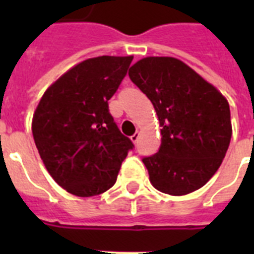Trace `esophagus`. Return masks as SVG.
Segmentation results:
<instances>
[{
	"label": "esophagus",
	"instance_id": "esophagus-1",
	"mask_svg": "<svg viewBox=\"0 0 254 254\" xmlns=\"http://www.w3.org/2000/svg\"><path fill=\"white\" fill-rule=\"evenodd\" d=\"M138 138H139V131H135L134 134L131 135L130 139H131V142L133 143H137L138 142Z\"/></svg>",
	"mask_w": 254,
	"mask_h": 254
}]
</instances>
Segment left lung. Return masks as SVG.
Returning a JSON list of instances; mask_svg holds the SVG:
<instances>
[{"label": "left lung", "mask_w": 254, "mask_h": 254, "mask_svg": "<svg viewBox=\"0 0 254 254\" xmlns=\"http://www.w3.org/2000/svg\"><path fill=\"white\" fill-rule=\"evenodd\" d=\"M129 77L151 101L162 127L158 153L142 159L151 185L174 196L203 187L232 137L227 99L177 58H143L129 68Z\"/></svg>", "instance_id": "1"}]
</instances>
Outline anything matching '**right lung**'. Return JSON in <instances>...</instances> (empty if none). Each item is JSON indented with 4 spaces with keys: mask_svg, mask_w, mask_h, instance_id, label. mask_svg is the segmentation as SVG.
Masks as SVG:
<instances>
[{
    "mask_svg": "<svg viewBox=\"0 0 254 254\" xmlns=\"http://www.w3.org/2000/svg\"><path fill=\"white\" fill-rule=\"evenodd\" d=\"M133 57L91 58L58 77L42 96L31 121L38 153L67 192L89 197L116 183L133 143L108 111Z\"/></svg>",
    "mask_w": 254,
    "mask_h": 254,
    "instance_id": "1",
    "label": "right lung"
}]
</instances>
